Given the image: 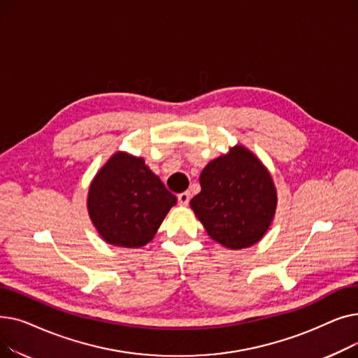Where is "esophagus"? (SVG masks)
Listing matches in <instances>:
<instances>
[{"label": "esophagus", "instance_id": "obj_1", "mask_svg": "<svg viewBox=\"0 0 358 358\" xmlns=\"http://www.w3.org/2000/svg\"><path fill=\"white\" fill-rule=\"evenodd\" d=\"M190 193L189 192H184V193H180L178 194V203L181 204V206H187L189 204V201H190Z\"/></svg>", "mask_w": 358, "mask_h": 358}]
</instances>
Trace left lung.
Instances as JSON below:
<instances>
[{"mask_svg": "<svg viewBox=\"0 0 358 358\" xmlns=\"http://www.w3.org/2000/svg\"><path fill=\"white\" fill-rule=\"evenodd\" d=\"M190 206L208 235L229 250L255 245L270 229L277 190L261 159L243 145L212 159L200 174Z\"/></svg>", "mask_w": 358, "mask_h": 358, "instance_id": "obj_1", "label": "left lung"}]
</instances>
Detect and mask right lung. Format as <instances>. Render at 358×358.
I'll return each instance as SVG.
<instances>
[{
	"label": "right lung",
	"instance_id": "obj_1",
	"mask_svg": "<svg viewBox=\"0 0 358 358\" xmlns=\"http://www.w3.org/2000/svg\"><path fill=\"white\" fill-rule=\"evenodd\" d=\"M177 197L169 193L142 157L117 150L94 176L87 210L110 245L141 248L154 239Z\"/></svg>",
	"mask_w": 358,
	"mask_h": 358
}]
</instances>
